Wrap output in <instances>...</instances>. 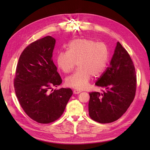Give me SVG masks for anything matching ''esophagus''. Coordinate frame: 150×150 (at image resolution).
Here are the masks:
<instances>
[{
  "label": "esophagus",
  "mask_w": 150,
  "mask_h": 150,
  "mask_svg": "<svg viewBox=\"0 0 150 150\" xmlns=\"http://www.w3.org/2000/svg\"><path fill=\"white\" fill-rule=\"evenodd\" d=\"M81 90H73V93L74 94H79L81 93Z\"/></svg>",
  "instance_id": "34e87169"
}]
</instances>
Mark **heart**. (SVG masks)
I'll list each match as a JSON object with an SVG mask.
<instances>
[{"mask_svg":"<svg viewBox=\"0 0 150 150\" xmlns=\"http://www.w3.org/2000/svg\"><path fill=\"white\" fill-rule=\"evenodd\" d=\"M110 58V50L106 43L90 39H77L70 42L67 51L56 56L59 68L65 73L71 72L77 62L78 69L66 79L68 87L83 90L91 77H97L106 69Z\"/></svg>","mask_w":150,"mask_h":150,"instance_id":"obj_1","label":"heart"}]
</instances>
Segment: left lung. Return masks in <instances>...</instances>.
<instances>
[{"mask_svg": "<svg viewBox=\"0 0 150 150\" xmlns=\"http://www.w3.org/2000/svg\"><path fill=\"white\" fill-rule=\"evenodd\" d=\"M95 84L103 88L102 93L90 94L89 115L97 122L110 123L119 119L134 99L137 75L132 60L119 42L117 43L110 66Z\"/></svg>", "mask_w": 150, "mask_h": 150, "instance_id": "left-lung-1", "label": "left lung"}]
</instances>
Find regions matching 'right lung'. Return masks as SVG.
Wrapping results in <instances>:
<instances>
[{"instance_id": "obj_1", "label": "right lung", "mask_w": 150, "mask_h": 150, "mask_svg": "<svg viewBox=\"0 0 150 150\" xmlns=\"http://www.w3.org/2000/svg\"><path fill=\"white\" fill-rule=\"evenodd\" d=\"M55 39L47 36L31 43L19 57L14 78L16 96L31 119L49 124L59 119L73 91L70 88L53 91L62 82L52 57Z\"/></svg>"}]
</instances>
